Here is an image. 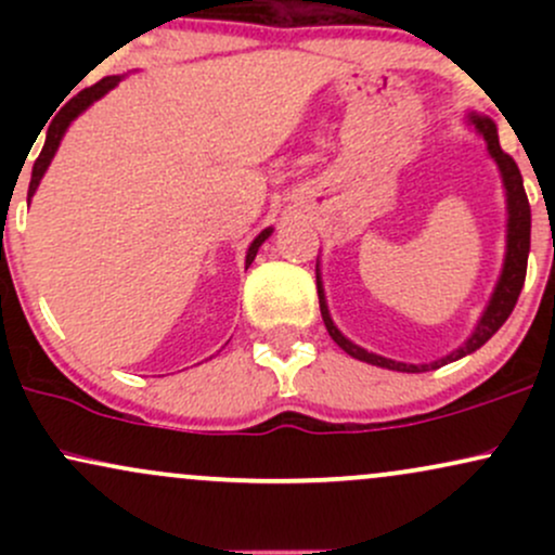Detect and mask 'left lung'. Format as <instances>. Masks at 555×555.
<instances>
[{
    "label": "left lung",
    "mask_w": 555,
    "mask_h": 555,
    "mask_svg": "<svg viewBox=\"0 0 555 555\" xmlns=\"http://www.w3.org/2000/svg\"><path fill=\"white\" fill-rule=\"evenodd\" d=\"M469 122L475 125V130L486 138L488 143V154L499 164L501 180H503V190H506V258H503V269L499 276V284H495L493 295H490V302L486 308V313L480 315L477 326L473 331L467 341L462 344L460 349H454L446 358L430 362V365H406V362H397L380 358V354L367 352V349L358 347L354 341H349L347 336L341 334L339 328L334 326L328 315V305H326V295H323V282H321V271L315 269V284H318V302H321V315L323 323H326V331L347 354H352L354 360L371 362V365L378 367H388V371H399V373H423V371H436V367L449 365V362L464 358V354H473L475 349H480L490 336L499 331L506 318L512 315L514 305H517L521 286H525V276H527V256H530V227H532V216H530V201H527L525 184H521V175L517 162L501 149L499 143V130H495V122L486 114H469Z\"/></svg>",
    "instance_id": "obj_1"
}]
</instances>
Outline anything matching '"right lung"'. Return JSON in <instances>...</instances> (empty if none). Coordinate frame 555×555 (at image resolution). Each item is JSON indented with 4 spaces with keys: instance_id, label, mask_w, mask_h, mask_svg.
Listing matches in <instances>:
<instances>
[{
    "instance_id": "1",
    "label": "right lung",
    "mask_w": 555,
    "mask_h": 555,
    "mask_svg": "<svg viewBox=\"0 0 555 555\" xmlns=\"http://www.w3.org/2000/svg\"><path fill=\"white\" fill-rule=\"evenodd\" d=\"M122 78H125V75H109V78H101L99 82H95V86H91V88H82V91H80L78 95H73V99H69L65 106H62L60 114H56V117L52 119V125H49L47 140H43V149H41V154H38L36 164H34V175H30V184H28V197H34L36 188H38V182H41L43 171H47V169H49V164H52V158H54V154H56V149H60V140H62V135H65V132H67L69 122H73V119L78 117V114L86 112L88 106L93 104V101H99L101 95L109 93L112 88L117 86V82L122 80ZM271 232H273L271 227H269V229H263V232H260L258 237L253 240V245L247 247L245 266H250L253 260H256V256H258V247L263 245L266 240H269V234H271Z\"/></svg>"
}]
</instances>
